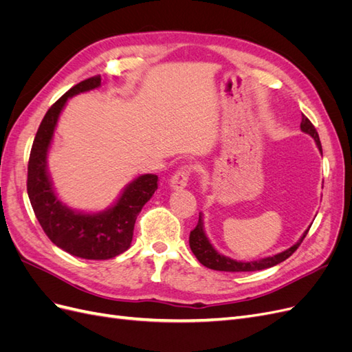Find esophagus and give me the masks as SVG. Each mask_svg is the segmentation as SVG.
Wrapping results in <instances>:
<instances>
[{
	"label": "esophagus",
	"mask_w": 352,
	"mask_h": 352,
	"mask_svg": "<svg viewBox=\"0 0 352 352\" xmlns=\"http://www.w3.org/2000/svg\"><path fill=\"white\" fill-rule=\"evenodd\" d=\"M190 173V167L189 166H180L176 173L170 179V188L172 189H184L188 185V179Z\"/></svg>",
	"instance_id": "esophagus-1"
}]
</instances>
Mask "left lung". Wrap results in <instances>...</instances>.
<instances>
[{"label": "left lung", "instance_id": "8db88e82", "mask_svg": "<svg viewBox=\"0 0 352 352\" xmlns=\"http://www.w3.org/2000/svg\"><path fill=\"white\" fill-rule=\"evenodd\" d=\"M301 131L313 138V140L316 141L317 148L322 153L320 138H318V133L316 131V127L313 126V123L308 120L304 114H302V120H301ZM308 230L310 229H307L304 232V235L301 236V239L298 241L295 245H292L291 248H287L286 251H282L279 254L272 255V257H265V258L255 260V261H236V260H232L229 257H225V255H221L220 252H217L214 250V247L210 243V241L206 235L204 223H202V216L199 214L195 229L190 230L189 247H190V250H192L198 261L208 269L219 270V272H255V270H264V269L273 267V265L285 261L286 258H289L291 255L296 251V248L300 247L304 238L307 236Z\"/></svg>", "mask_w": 352, "mask_h": 352}]
</instances>
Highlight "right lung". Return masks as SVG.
Listing matches in <instances>:
<instances>
[{
	"label": "right lung",
	"mask_w": 352,
	"mask_h": 352,
	"mask_svg": "<svg viewBox=\"0 0 352 352\" xmlns=\"http://www.w3.org/2000/svg\"><path fill=\"white\" fill-rule=\"evenodd\" d=\"M101 76L74 85L51 105L42 119L28 164V195L50 241L74 257L109 260L131 247L138 214L158 188L157 175H142L124 188L116 204L100 212H79L57 198L47 172V154L58 116L73 95L98 88Z\"/></svg>",
	"instance_id": "obj_1"
}]
</instances>
